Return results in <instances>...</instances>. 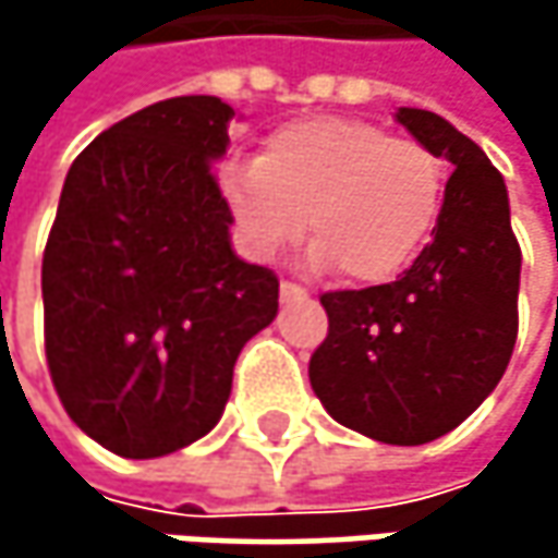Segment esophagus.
Here are the masks:
<instances>
[{
	"label": "esophagus",
	"mask_w": 558,
	"mask_h": 558,
	"mask_svg": "<svg viewBox=\"0 0 558 558\" xmlns=\"http://www.w3.org/2000/svg\"><path fill=\"white\" fill-rule=\"evenodd\" d=\"M280 300H306V290L300 283H290V280H280Z\"/></svg>",
	"instance_id": "esophagus-1"
}]
</instances>
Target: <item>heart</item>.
Segmentation results:
<instances>
[{
    "label": "heart",
    "instance_id": "heart-1",
    "mask_svg": "<svg viewBox=\"0 0 558 558\" xmlns=\"http://www.w3.org/2000/svg\"><path fill=\"white\" fill-rule=\"evenodd\" d=\"M219 186L252 258L275 262L310 216L313 268L381 283L426 248L446 199V165L381 125L313 116L271 132L258 161L229 165Z\"/></svg>",
    "mask_w": 558,
    "mask_h": 558
}]
</instances>
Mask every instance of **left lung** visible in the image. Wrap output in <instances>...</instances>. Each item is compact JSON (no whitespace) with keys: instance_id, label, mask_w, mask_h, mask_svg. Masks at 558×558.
I'll use <instances>...</instances> for the list:
<instances>
[{"instance_id":"8db88e82","label":"left lung","mask_w":558,"mask_h":558,"mask_svg":"<svg viewBox=\"0 0 558 558\" xmlns=\"http://www.w3.org/2000/svg\"><path fill=\"white\" fill-rule=\"evenodd\" d=\"M452 165L433 242L390 283L323 293L329 336L310 359L326 413L388 446H423L478 410L517 342L520 245L504 177L442 116H393Z\"/></svg>"}]
</instances>
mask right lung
<instances>
[{
  "label": "right lung",
  "instance_id": "add662e5",
  "mask_svg": "<svg viewBox=\"0 0 558 558\" xmlns=\"http://www.w3.org/2000/svg\"><path fill=\"white\" fill-rule=\"evenodd\" d=\"M235 109L173 96L93 138L66 170L41 265L45 349L70 420L125 459L206 436L278 278L232 252L213 177Z\"/></svg>",
  "mask_w": 558,
  "mask_h": 558
}]
</instances>
